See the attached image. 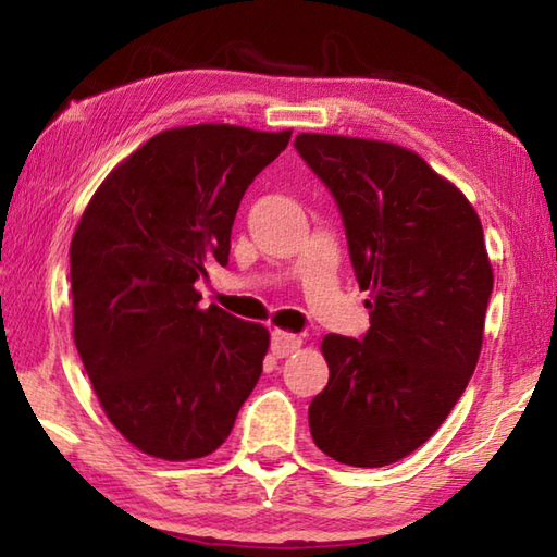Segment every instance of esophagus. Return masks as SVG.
<instances>
[{
    "label": "esophagus",
    "mask_w": 557,
    "mask_h": 557,
    "mask_svg": "<svg viewBox=\"0 0 557 557\" xmlns=\"http://www.w3.org/2000/svg\"><path fill=\"white\" fill-rule=\"evenodd\" d=\"M270 342H272V354H275L277 358H285L289 354H295L297 348L301 346V338L297 334L280 332V329H275V332H272Z\"/></svg>",
    "instance_id": "esophagus-1"
}]
</instances>
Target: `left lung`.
Returning a JSON list of instances; mask_svg holds the SVG:
<instances>
[{
  "mask_svg": "<svg viewBox=\"0 0 557 557\" xmlns=\"http://www.w3.org/2000/svg\"><path fill=\"white\" fill-rule=\"evenodd\" d=\"M295 147L338 206L371 319L361 338L324 336L309 430L342 465H393L435 435L476 369L494 289L482 221L410 149L338 135Z\"/></svg>",
  "mask_w": 557,
  "mask_h": 557,
  "instance_id": "1",
  "label": "left lung"
}]
</instances>
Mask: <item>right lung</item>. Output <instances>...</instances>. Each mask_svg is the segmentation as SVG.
<instances>
[{"instance_id":"right-lung-1","label":"right lung","mask_w":557,"mask_h":557,"mask_svg":"<svg viewBox=\"0 0 557 557\" xmlns=\"http://www.w3.org/2000/svg\"><path fill=\"white\" fill-rule=\"evenodd\" d=\"M289 135L159 132L112 169L75 228V348L110 422L145 455H211L256 388L268 329L215 305L199 309L194 285L213 262L228 265L243 194Z\"/></svg>"}]
</instances>
